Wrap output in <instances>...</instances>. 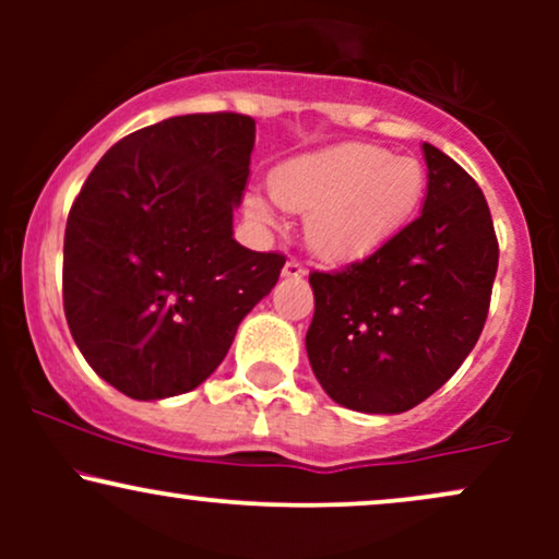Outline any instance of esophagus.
<instances>
[{
	"label": "esophagus",
	"instance_id": "obj_1",
	"mask_svg": "<svg viewBox=\"0 0 559 559\" xmlns=\"http://www.w3.org/2000/svg\"><path fill=\"white\" fill-rule=\"evenodd\" d=\"M307 273V267L301 265V262L297 258H288L286 265H284V275L286 278H301V275Z\"/></svg>",
	"mask_w": 559,
	"mask_h": 559
}]
</instances>
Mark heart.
<instances>
[{"instance_id":"obj_1","label":"heart","mask_w":559,"mask_h":559,"mask_svg":"<svg viewBox=\"0 0 559 559\" xmlns=\"http://www.w3.org/2000/svg\"><path fill=\"white\" fill-rule=\"evenodd\" d=\"M273 199L307 213V236L329 258H360L400 230L418 207L426 173L413 157L373 144H338L288 159L273 173ZM273 199L247 197L249 215L273 221Z\"/></svg>"}]
</instances>
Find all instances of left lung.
I'll list each match as a JSON object with an SVG mask.
<instances>
[{
  "mask_svg": "<svg viewBox=\"0 0 559 559\" xmlns=\"http://www.w3.org/2000/svg\"><path fill=\"white\" fill-rule=\"evenodd\" d=\"M420 215L365 260L312 271L307 357L325 394L357 413H407L441 389L489 316L499 243L484 191L431 144Z\"/></svg>",
  "mask_w": 559,
  "mask_h": 559,
  "instance_id": "obj_1",
  "label": "left lung"
}]
</instances>
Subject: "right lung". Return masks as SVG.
<instances>
[{"instance_id": "right-lung-1", "label": "right lung", "mask_w": 559, "mask_h": 559, "mask_svg": "<svg viewBox=\"0 0 559 559\" xmlns=\"http://www.w3.org/2000/svg\"><path fill=\"white\" fill-rule=\"evenodd\" d=\"M252 150L249 115H178L120 139L70 207L68 329L131 400L197 389L278 281L284 254L234 239Z\"/></svg>"}]
</instances>
